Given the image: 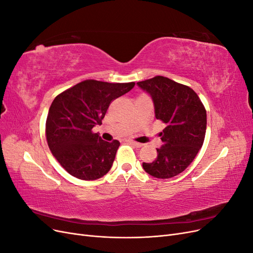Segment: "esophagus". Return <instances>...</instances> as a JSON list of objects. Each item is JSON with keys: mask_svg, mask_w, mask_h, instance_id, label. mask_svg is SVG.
I'll list each match as a JSON object with an SVG mask.
<instances>
[{"mask_svg": "<svg viewBox=\"0 0 253 253\" xmlns=\"http://www.w3.org/2000/svg\"><path fill=\"white\" fill-rule=\"evenodd\" d=\"M129 142V144H132V145H134V147H136V148H141L142 147V143H139V142H135V141H128Z\"/></svg>", "mask_w": 253, "mask_h": 253, "instance_id": "1", "label": "esophagus"}]
</instances>
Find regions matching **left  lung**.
I'll return each instance as SVG.
<instances>
[{
	"instance_id": "1",
	"label": "left lung",
	"mask_w": 253,
	"mask_h": 253,
	"mask_svg": "<svg viewBox=\"0 0 253 253\" xmlns=\"http://www.w3.org/2000/svg\"><path fill=\"white\" fill-rule=\"evenodd\" d=\"M154 103L156 119L166 127L159 134L163 145L153 163L142 168L156 178H171L185 171L204 143L207 113L200 97L187 85L163 76L137 82Z\"/></svg>"
}]
</instances>
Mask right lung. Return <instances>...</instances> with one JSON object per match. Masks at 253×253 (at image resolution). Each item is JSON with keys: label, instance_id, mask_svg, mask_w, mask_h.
Here are the masks:
<instances>
[{"label": "right lung", "instance_id": "right-lung-1", "mask_svg": "<svg viewBox=\"0 0 253 253\" xmlns=\"http://www.w3.org/2000/svg\"><path fill=\"white\" fill-rule=\"evenodd\" d=\"M134 85V82L85 80L53 99L46 119V139L52 155L71 175L95 180L111 170L120 142L104 141L91 129L101 125L114 99Z\"/></svg>", "mask_w": 253, "mask_h": 253}]
</instances>
